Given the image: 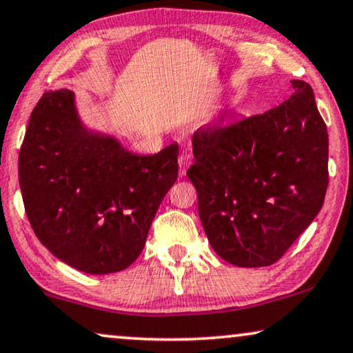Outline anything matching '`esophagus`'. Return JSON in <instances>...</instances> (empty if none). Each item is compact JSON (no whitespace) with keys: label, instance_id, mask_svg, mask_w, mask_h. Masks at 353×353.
I'll return each mask as SVG.
<instances>
[{"label":"esophagus","instance_id":"esophagus-1","mask_svg":"<svg viewBox=\"0 0 353 353\" xmlns=\"http://www.w3.org/2000/svg\"><path fill=\"white\" fill-rule=\"evenodd\" d=\"M192 164V154L189 152H182L179 154V166H181V172L184 174L185 169Z\"/></svg>","mask_w":353,"mask_h":353}]
</instances>
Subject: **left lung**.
I'll return each instance as SVG.
<instances>
[{
  "label": "left lung",
  "instance_id": "left-lung-1",
  "mask_svg": "<svg viewBox=\"0 0 353 353\" xmlns=\"http://www.w3.org/2000/svg\"><path fill=\"white\" fill-rule=\"evenodd\" d=\"M294 95L245 119L200 128L187 176L213 250L241 268L276 263L324 203L327 129L312 87L292 81Z\"/></svg>",
  "mask_w": 353,
  "mask_h": 353
}]
</instances>
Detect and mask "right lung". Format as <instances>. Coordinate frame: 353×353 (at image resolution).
Segmentation results:
<instances>
[{
	"label": "right lung",
	"mask_w": 353,
	"mask_h": 353,
	"mask_svg": "<svg viewBox=\"0 0 353 353\" xmlns=\"http://www.w3.org/2000/svg\"><path fill=\"white\" fill-rule=\"evenodd\" d=\"M177 143L145 157L129 152L83 125L74 92H46L19 152V185L35 236L79 271L125 270L177 179Z\"/></svg>",
	"instance_id": "right-lung-1"
}]
</instances>
